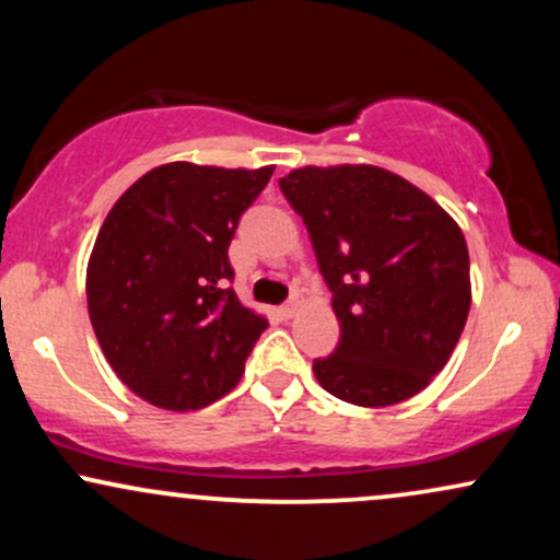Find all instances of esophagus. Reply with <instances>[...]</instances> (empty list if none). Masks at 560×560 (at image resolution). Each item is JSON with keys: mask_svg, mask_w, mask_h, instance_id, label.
Returning <instances> with one entry per match:
<instances>
[{"mask_svg": "<svg viewBox=\"0 0 560 560\" xmlns=\"http://www.w3.org/2000/svg\"><path fill=\"white\" fill-rule=\"evenodd\" d=\"M298 307H300V302H298V300H289L287 305H281V307H279L281 318H292L294 313H298Z\"/></svg>", "mask_w": 560, "mask_h": 560, "instance_id": "obj_1", "label": "esophagus"}]
</instances>
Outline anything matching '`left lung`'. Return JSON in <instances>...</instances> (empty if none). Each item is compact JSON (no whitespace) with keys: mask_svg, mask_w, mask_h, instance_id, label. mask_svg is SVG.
<instances>
[{"mask_svg":"<svg viewBox=\"0 0 560 560\" xmlns=\"http://www.w3.org/2000/svg\"><path fill=\"white\" fill-rule=\"evenodd\" d=\"M281 191L331 289L339 345L313 374L339 400L384 408L445 369L471 307L464 231L419 186L376 165L292 171Z\"/></svg>","mask_w":560,"mask_h":560,"instance_id":"obj_1","label":"left lung"}]
</instances>
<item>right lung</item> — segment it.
I'll list each match as a JSON object with an SVG mask.
<instances>
[{"mask_svg":"<svg viewBox=\"0 0 560 560\" xmlns=\"http://www.w3.org/2000/svg\"><path fill=\"white\" fill-rule=\"evenodd\" d=\"M271 173L178 160L144 173L107 213L86 268L89 318L141 400L199 410L240 384L268 320L229 287V244Z\"/></svg>","mask_w":560,"mask_h":560,"instance_id":"1","label":"right lung"}]
</instances>
